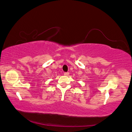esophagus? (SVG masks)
Instances as JSON below:
<instances>
[{
    "instance_id": "esophagus-1",
    "label": "esophagus",
    "mask_w": 132,
    "mask_h": 132,
    "mask_svg": "<svg viewBox=\"0 0 132 132\" xmlns=\"http://www.w3.org/2000/svg\"><path fill=\"white\" fill-rule=\"evenodd\" d=\"M69 75V72H64V75H65V76H68V75Z\"/></svg>"
}]
</instances>
